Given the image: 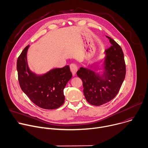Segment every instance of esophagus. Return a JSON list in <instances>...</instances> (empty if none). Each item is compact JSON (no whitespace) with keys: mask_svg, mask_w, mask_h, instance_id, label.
<instances>
[{"mask_svg":"<svg viewBox=\"0 0 148 148\" xmlns=\"http://www.w3.org/2000/svg\"><path fill=\"white\" fill-rule=\"evenodd\" d=\"M70 70H71V71L73 74V76H75V74H76V73L78 70V68L77 67V66L74 64H70Z\"/></svg>","mask_w":148,"mask_h":148,"instance_id":"1","label":"esophagus"}]
</instances>
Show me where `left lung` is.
Masks as SVG:
<instances>
[{
  "mask_svg": "<svg viewBox=\"0 0 148 148\" xmlns=\"http://www.w3.org/2000/svg\"><path fill=\"white\" fill-rule=\"evenodd\" d=\"M112 46L104 51V57L90 68L80 67L77 75L82 81L84 94L91 105L99 106L107 103L118 94L126 74L122 50L112 38L107 36ZM102 62L101 68L98 65ZM87 65V64H86ZM99 69L102 72H97Z\"/></svg>",
  "mask_w": 148,
  "mask_h": 148,
  "instance_id": "8db88e82",
  "label": "left lung"
}]
</instances>
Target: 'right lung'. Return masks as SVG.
Returning a JSON list of instances; mask_svg holds the SVG:
<instances>
[{"mask_svg":"<svg viewBox=\"0 0 148 148\" xmlns=\"http://www.w3.org/2000/svg\"><path fill=\"white\" fill-rule=\"evenodd\" d=\"M25 48L17 61L18 78L21 89L38 107L46 110L59 108L64 103V89L72 77L69 66L54 68L45 73L36 74L29 68Z\"/></svg>","mask_w":148,"mask_h":148,"instance_id":"obj_1","label":"right lung"}]
</instances>
